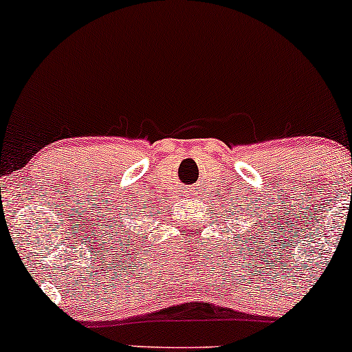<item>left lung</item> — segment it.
Here are the masks:
<instances>
[{"mask_svg": "<svg viewBox=\"0 0 352 352\" xmlns=\"http://www.w3.org/2000/svg\"><path fill=\"white\" fill-rule=\"evenodd\" d=\"M248 206H251V204H248ZM252 212H256V209H252ZM248 219H250V218H248ZM264 221H266V219H264ZM244 223H246V221H244ZM256 224V226H258V223H254ZM252 228V226H251ZM261 231H264V228L261 229ZM246 234H248V231H246ZM259 239V238H258Z\"/></svg>", "mask_w": 352, "mask_h": 352, "instance_id": "obj_1", "label": "left lung"}]
</instances>
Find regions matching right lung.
Segmentation results:
<instances>
[{
	"label": "right lung",
	"mask_w": 352,
	"mask_h": 352,
	"mask_svg": "<svg viewBox=\"0 0 352 352\" xmlns=\"http://www.w3.org/2000/svg\"><path fill=\"white\" fill-rule=\"evenodd\" d=\"M113 208H108V211L104 212V221L101 219L102 223L98 224V226H106V228H102V231H108V239L109 241L113 239L114 243H121V241L116 239V238H121V236H123V231H124L126 224H124V221L120 218V216L123 215L124 218L126 214H123V212H121V211H118V209L123 208V206L118 208L116 211H113ZM121 222H123L124 224L121 225ZM113 232H115L114 235L112 234ZM121 246H123V244H121Z\"/></svg>",
	"instance_id": "right-lung-1"
}]
</instances>
